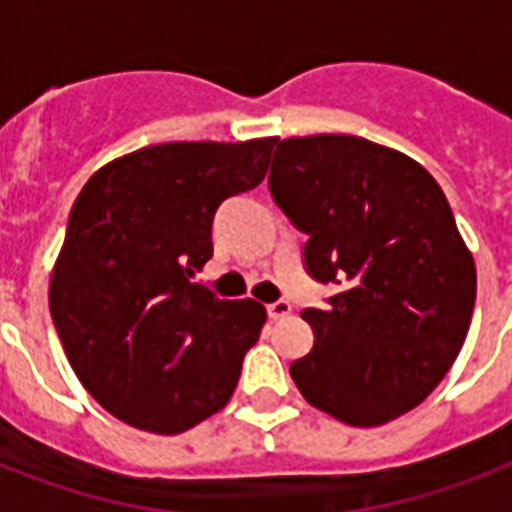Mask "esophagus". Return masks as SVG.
I'll use <instances>...</instances> for the list:
<instances>
[{"instance_id":"esophagus-1","label":"esophagus","mask_w":512,"mask_h":512,"mask_svg":"<svg viewBox=\"0 0 512 512\" xmlns=\"http://www.w3.org/2000/svg\"><path fill=\"white\" fill-rule=\"evenodd\" d=\"M289 313H292V305H289L287 300H279V303L268 305V316H271V319H287Z\"/></svg>"}]
</instances>
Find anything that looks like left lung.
Here are the masks:
<instances>
[{"label": "left lung", "instance_id": "8db88e82", "mask_svg": "<svg viewBox=\"0 0 512 512\" xmlns=\"http://www.w3.org/2000/svg\"><path fill=\"white\" fill-rule=\"evenodd\" d=\"M271 193L308 233L305 265L337 284L305 308L313 350L289 366L303 398L374 428L412 412L452 369L476 303V263L420 162L356 135L284 138Z\"/></svg>", "mask_w": 512, "mask_h": 512}]
</instances>
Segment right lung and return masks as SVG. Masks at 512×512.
<instances>
[{"mask_svg":"<svg viewBox=\"0 0 512 512\" xmlns=\"http://www.w3.org/2000/svg\"><path fill=\"white\" fill-rule=\"evenodd\" d=\"M276 138L177 140L84 183L52 265L50 313L87 393L132 428L175 436L231 401L268 313L191 284L220 201L263 183Z\"/></svg>","mask_w":512,"mask_h":512,"instance_id":"obj_1","label":"right lung"}]
</instances>
